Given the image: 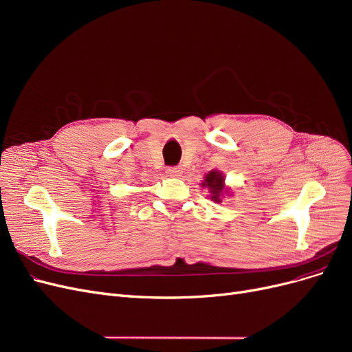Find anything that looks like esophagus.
<instances>
[{
  "label": "esophagus",
  "instance_id": "34e87169",
  "mask_svg": "<svg viewBox=\"0 0 352 352\" xmlns=\"http://www.w3.org/2000/svg\"><path fill=\"white\" fill-rule=\"evenodd\" d=\"M170 177H179V176H182V168L180 167H168L167 168V172H166Z\"/></svg>",
  "mask_w": 352,
  "mask_h": 352
}]
</instances>
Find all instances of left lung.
Masks as SVG:
<instances>
[{
  "label": "left lung",
  "mask_w": 352,
  "mask_h": 352,
  "mask_svg": "<svg viewBox=\"0 0 352 352\" xmlns=\"http://www.w3.org/2000/svg\"><path fill=\"white\" fill-rule=\"evenodd\" d=\"M225 175H223L220 170H211L206 176L204 180H202L201 186L207 188L210 192V199L214 202H221V198L225 195H232L230 188L226 186L225 184Z\"/></svg>",
  "instance_id": "left-lung-1"
}]
</instances>
